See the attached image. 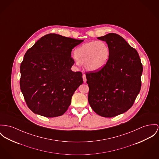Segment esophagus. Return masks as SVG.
Listing matches in <instances>:
<instances>
[{"instance_id":"1","label":"esophagus","mask_w":159,"mask_h":159,"mask_svg":"<svg viewBox=\"0 0 159 159\" xmlns=\"http://www.w3.org/2000/svg\"><path fill=\"white\" fill-rule=\"evenodd\" d=\"M82 77H83V80H84V82L86 83V77L85 74H83Z\"/></svg>"}]
</instances>
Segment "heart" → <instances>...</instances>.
<instances>
[{"label":"heart","instance_id":"1","mask_svg":"<svg viewBox=\"0 0 159 159\" xmlns=\"http://www.w3.org/2000/svg\"><path fill=\"white\" fill-rule=\"evenodd\" d=\"M77 64L84 63L86 70L95 71L102 69L109 60L110 48L102 40L86 42L74 51Z\"/></svg>","mask_w":159,"mask_h":159}]
</instances>
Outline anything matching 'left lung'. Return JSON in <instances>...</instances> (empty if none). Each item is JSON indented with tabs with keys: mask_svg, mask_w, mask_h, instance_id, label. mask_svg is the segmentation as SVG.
I'll return each instance as SVG.
<instances>
[{
	"mask_svg": "<svg viewBox=\"0 0 159 159\" xmlns=\"http://www.w3.org/2000/svg\"><path fill=\"white\" fill-rule=\"evenodd\" d=\"M98 39L108 44L110 58L99 71L86 74L88 102L98 115L112 117L133 106L140 91L143 66L137 51L122 37L109 33Z\"/></svg>",
	"mask_w": 159,
	"mask_h": 159,
	"instance_id": "1",
	"label": "left lung"
}]
</instances>
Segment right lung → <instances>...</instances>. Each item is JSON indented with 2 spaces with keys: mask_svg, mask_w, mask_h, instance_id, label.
Returning a JSON list of instances; mask_svg holds the SVG:
<instances>
[{
  "mask_svg": "<svg viewBox=\"0 0 159 159\" xmlns=\"http://www.w3.org/2000/svg\"><path fill=\"white\" fill-rule=\"evenodd\" d=\"M83 41L48 34L26 51L20 67V87L34 113L55 117L68 110L74 93L83 84L82 73L71 70V51Z\"/></svg>",
  "mask_w": 159,
  "mask_h": 159,
  "instance_id": "add662e5",
  "label": "right lung"
}]
</instances>
